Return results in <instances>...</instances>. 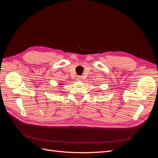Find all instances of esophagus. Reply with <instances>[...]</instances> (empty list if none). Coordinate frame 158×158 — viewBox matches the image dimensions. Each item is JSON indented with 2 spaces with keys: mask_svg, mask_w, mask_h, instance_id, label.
<instances>
[{
  "mask_svg": "<svg viewBox=\"0 0 158 158\" xmlns=\"http://www.w3.org/2000/svg\"><path fill=\"white\" fill-rule=\"evenodd\" d=\"M77 80H78V81L82 80V76H77Z\"/></svg>",
  "mask_w": 158,
  "mask_h": 158,
  "instance_id": "1",
  "label": "esophagus"
}]
</instances>
